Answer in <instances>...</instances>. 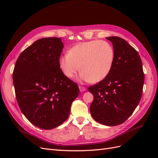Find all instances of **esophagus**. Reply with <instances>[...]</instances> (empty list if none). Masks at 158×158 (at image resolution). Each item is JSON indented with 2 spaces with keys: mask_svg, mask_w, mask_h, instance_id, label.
<instances>
[{
  "mask_svg": "<svg viewBox=\"0 0 158 158\" xmlns=\"http://www.w3.org/2000/svg\"><path fill=\"white\" fill-rule=\"evenodd\" d=\"M79 89H80V91L81 92H84V91L86 90V88H85L84 87V86H79Z\"/></svg>",
  "mask_w": 158,
  "mask_h": 158,
  "instance_id": "esophagus-1",
  "label": "esophagus"
}]
</instances>
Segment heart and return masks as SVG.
Instances as JSON below:
<instances>
[{
	"mask_svg": "<svg viewBox=\"0 0 158 158\" xmlns=\"http://www.w3.org/2000/svg\"><path fill=\"white\" fill-rule=\"evenodd\" d=\"M114 60V51L109 43L100 40L82 42L74 45L68 54L61 55L59 66L65 77L73 78L80 70V80L93 83L106 78Z\"/></svg>",
	"mask_w": 158,
	"mask_h": 158,
	"instance_id": "1",
	"label": "heart"
}]
</instances>
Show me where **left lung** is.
Wrapping results in <instances>:
<instances>
[{"label": "left lung", "mask_w": 158, "mask_h": 158, "mask_svg": "<svg viewBox=\"0 0 158 158\" xmlns=\"http://www.w3.org/2000/svg\"><path fill=\"white\" fill-rule=\"evenodd\" d=\"M106 39L112 42L114 60L107 77L88 88L94 95L90 113L95 121L117 126L130 117L142 97L144 74L137 51L119 37Z\"/></svg>", "instance_id": "1"}]
</instances>
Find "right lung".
I'll use <instances>...</instances> for the list:
<instances>
[{"label": "right lung", "mask_w": 158, "mask_h": 158, "mask_svg": "<svg viewBox=\"0 0 158 158\" xmlns=\"http://www.w3.org/2000/svg\"><path fill=\"white\" fill-rule=\"evenodd\" d=\"M63 47L60 38L38 40L22 51L14 69L19 107L28 121L42 129L63 124L79 95L77 84L65 77L59 66Z\"/></svg>", "instance_id": "add662e5"}]
</instances>
